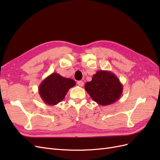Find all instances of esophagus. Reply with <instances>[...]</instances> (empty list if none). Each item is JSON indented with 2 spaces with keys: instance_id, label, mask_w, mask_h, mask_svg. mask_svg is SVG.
Segmentation results:
<instances>
[{
  "instance_id": "obj_1",
  "label": "esophagus",
  "mask_w": 160,
  "mask_h": 160,
  "mask_svg": "<svg viewBox=\"0 0 160 160\" xmlns=\"http://www.w3.org/2000/svg\"><path fill=\"white\" fill-rule=\"evenodd\" d=\"M77 85L80 87H83L84 85V82L83 81H77Z\"/></svg>"
}]
</instances>
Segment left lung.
<instances>
[{"mask_svg":"<svg viewBox=\"0 0 160 160\" xmlns=\"http://www.w3.org/2000/svg\"><path fill=\"white\" fill-rule=\"evenodd\" d=\"M85 89L94 101L104 106L116 102L122 95L123 88L113 72L99 70L91 81L85 83Z\"/></svg>","mask_w":160,"mask_h":160,"instance_id":"left-lung-1","label":"left lung"}]
</instances>
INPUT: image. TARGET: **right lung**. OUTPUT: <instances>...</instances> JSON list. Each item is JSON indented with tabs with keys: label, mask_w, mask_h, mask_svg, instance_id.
<instances>
[{
	"label": "right lung",
	"mask_w": 160,
	"mask_h": 160,
	"mask_svg": "<svg viewBox=\"0 0 160 160\" xmlns=\"http://www.w3.org/2000/svg\"><path fill=\"white\" fill-rule=\"evenodd\" d=\"M74 80L52 72L38 86V93L45 103L55 105L63 100L70 88L75 85Z\"/></svg>",
	"instance_id": "add662e5"
}]
</instances>
